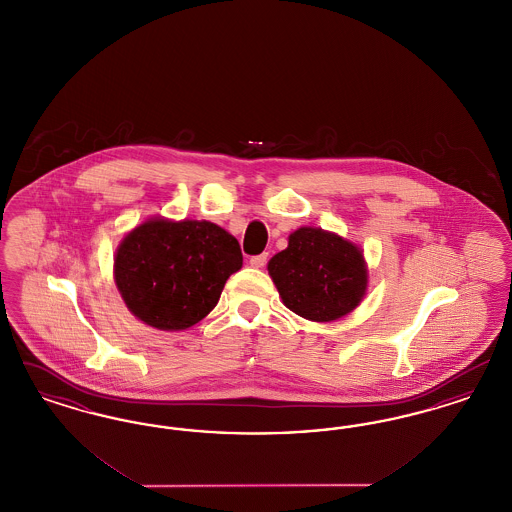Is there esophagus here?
Masks as SVG:
<instances>
[{
	"mask_svg": "<svg viewBox=\"0 0 512 512\" xmlns=\"http://www.w3.org/2000/svg\"><path fill=\"white\" fill-rule=\"evenodd\" d=\"M268 253H261V255H255L249 259V265L253 268H263L267 265Z\"/></svg>",
	"mask_w": 512,
	"mask_h": 512,
	"instance_id": "34e87169",
	"label": "esophagus"
}]
</instances>
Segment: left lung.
Returning <instances> with one entry per match:
<instances>
[{"instance_id": "8db88e82", "label": "left lung", "mask_w": 512, "mask_h": 512, "mask_svg": "<svg viewBox=\"0 0 512 512\" xmlns=\"http://www.w3.org/2000/svg\"><path fill=\"white\" fill-rule=\"evenodd\" d=\"M282 303L299 317L332 322L365 299L368 267L363 249L336 232L301 226L288 247L268 261Z\"/></svg>"}]
</instances>
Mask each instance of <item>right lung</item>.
<instances>
[{"instance_id":"right-lung-1","label":"right lung","mask_w":512,"mask_h":512,"mask_svg":"<svg viewBox=\"0 0 512 512\" xmlns=\"http://www.w3.org/2000/svg\"><path fill=\"white\" fill-rule=\"evenodd\" d=\"M242 265L238 240L219 224L153 217L122 238L113 278L134 317L178 332L215 309L226 280Z\"/></svg>"}]
</instances>
